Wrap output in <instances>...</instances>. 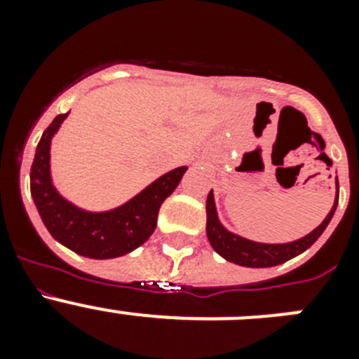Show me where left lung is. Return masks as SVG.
<instances>
[{
  "mask_svg": "<svg viewBox=\"0 0 359 359\" xmlns=\"http://www.w3.org/2000/svg\"><path fill=\"white\" fill-rule=\"evenodd\" d=\"M336 205H338V177H336L334 205L315 230L309 231L307 236L300 237V239L291 241V243H257V241H250L243 236H237L219 221L214 190H210L207 198V237L210 241L212 248L223 259L233 262V264L246 266V268H271V266H278L293 259V257L300 255V253L309 248L311 244H315V241L322 236L323 230L331 223Z\"/></svg>",
  "mask_w": 359,
  "mask_h": 359,
  "instance_id": "1",
  "label": "left lung"
}]
</instances>
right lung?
<instances>
[{
    "label": "right lung",
    "instance_id": "right-lung-1",
    "mask_svg": "<svg viewBox=\"0 0 359 359\" xmlns=\"http://www.w3.org/2000/svg\"><path fill=\"white\" fill-rule=\"evenodd\" d=\"M57 115L41 136L30 169V192L50 236L72 252L90 259H115L133 252L151 237L156 228L161 203L182 182L189 167L165 172L142 192L111 210L91 212L73 205L55 189L50 165L53 136L68 118Z\"/></svg>",
    "mask_w": 359,
    "mask_h": 359
}]
</instances>
